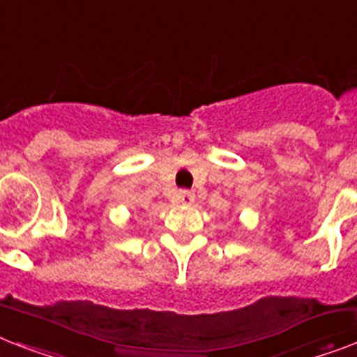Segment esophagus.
<instances>
[{
  "instance_id": "obj_1",
  "label": "esophagus",
  "mask_w": 357,
  "mask_h": 357,
  "mask_svg": "<svg viewBox=\"0 0 357 357\" xmlns=\"http://www.w3.org/2000/svg\"><path fill=\"white\" fill-rule=\"evenodd\" d=\"M178 199L181 202V204H192L194 192H190V190L183 188V190H179V192H178Z\"/></svg>"
}]
</instances>
